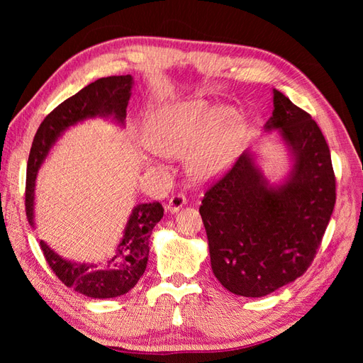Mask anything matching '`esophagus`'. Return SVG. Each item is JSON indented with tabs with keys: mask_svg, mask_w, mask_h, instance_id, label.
Instances as JSON below:
<instances>
[{
	"mask_svg": "<svg viewBox=\"0 0 363 363\" xmlns=\"http://www.w3.org/2000/svg\"><path fill=\"white\" fill-rule=\"evenodd\" d=\"M186 203H188V199H186L183 194H174L171 196V200L168 201V204L164 206V211L174 213V212H177L179 208H182Z\"/></svg>",
	"mask_w": 363,
	"mask_h": 363,
	"instance_id": "obj_1",
	"label": "esophagus"
}]
</instances>
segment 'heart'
Here are the masks:
<instances>
[{"label":"heart","instance_id":"b5f03b06","mask_svg":"<svg viewBox=\"0 0 363 363\" xmlns=\"http://www.w3.org/2000/svg\"><path fill=\"white\" fill-rule=\"evenodd\" d=\"M244 136V118L236 108H216L192 100L169 106L156 115L147 131L151 150L179 157L189 152L188 171L207 182L223 174L233 162Z\"/></svg>","mask_w":363,"mask_h":363}]
</instances>
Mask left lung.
Here are the masks:
<instances>
[{
	"label": "left lung",
	"instance_id": "8db88e82",
	"mask_svg": "<svg viewBox=\"0 0 363 363\" xmlns=\"http://www.w3.org/2000/svg\"><path fill=\"white\" fill-rule=\"evenodd\" d=\"M267 128H280L294 155L289 180L274 189L244 152L204 192L200 213L215 277L236 295L263 296L307 271L336 201V177L323 131L274 89Z\"/></svg>",
	"mask_w": 363,
	"mask_h": 363
}]
</instances>
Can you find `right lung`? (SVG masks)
<instances>
[{"mask_svg":"<svg viewBox=\"0 0 363 363\" xmlns=\"http://www.w3.org/2000/svg\"><path fill=\"white\" fill-rule=\"evenodd\" d=\"M131 84H133L131 75L98 79L65 100L42 121L33 139L27 163L26 212L31 225L36 174L51 145L62 131L86 118L115 115V119L123 123L127 115ZM162 216L163 207L159 201L135 207L127 223L124 239L116 248V256L108 260L106 269L95 271V265H77V263L62 259L43 240L39 244L50 268L65 286L72 288L91 298H115L135 288L142 274L145 272L150 236Z\"/></svg>","mask_w":363,"mask_h":363,"instance_id":"obj_1","label":"right lung"}]
</instances>
